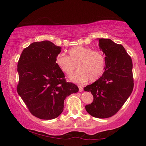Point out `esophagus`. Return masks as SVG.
<instances>
[{
	"mask_svg": "<svg viewBox=\"0 0 146 146\" xmlns=\"http://www.w3.org/2000/svg\"><path fill=\"white\" fill-rule=\"evenodd\" d=\"M78 88H79V92H82L83 90V88L82 87V86H80V85H78Z\"/></svg>",
	"mask_w": 146,
	"mask_h": 146,
	"instance_id": "obj_1",
	"label": "esophagus"
}]
</instances>
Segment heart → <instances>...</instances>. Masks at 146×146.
Returning a JSON list of instances; mask_svg holds the SVG:
<instances>
[{
  "label": "heart",
  "instance_id": "obj_1",
  "mask_svg": "<svg viewBox=\"0 0 146 146\" xmlns=\"http://www.w3.org/2000/svg\"><path fill=\"white\" fill-rule=\"evenodd\" d=\"M68 56L63 54H58L55 63L60 70L68 76L72 75L76 70H79L70 77L77 83L97 81L103 75L105 69V58L100 51L83 46H77L70 49Z\"/></svg>",
  "mask_w": 146,
  "mask_h": 146
}]
</instances>
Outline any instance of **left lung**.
Returning <instances> with one entry per match:
<instances>
[{"label":"left lung","instance_id":"obj_1","mask_svg":"<svg viewBox=\"0 0 146 146\" xmlns=\"http://www.w3.org/2000/svg\"><path fill=\"white\" fill-rule=\"evenodd\" d=\"M105 56V71L97 81L84 88L94 97L85 109L92 116L105 119L114 115L127 100L134 88L132 61L122 45L110 39H98Z\"/></svg>","mask_w":146,"mask_h":146}]
</instances>
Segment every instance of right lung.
I'll list each match as a JSON object with an SVG mask.
<instances>
[{"mask_svg":"<svg viewBox=\"0 0 146 146\" xmlns=\"http://www.w3.org/2000/svg\"><path fill=\"white\" fill-rule=\"evenodd\" d=\"M61 48L48 41L33 42L24 49L18 61L17 93L31 114L40 119L58 117L65 98L79 90L66 82L55 63Z\"/></svg>","mask_w":146,"mask_h":146,"instance_id":"add662e5","label":"right lung"}]
</instances>
